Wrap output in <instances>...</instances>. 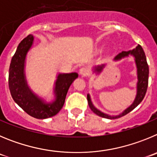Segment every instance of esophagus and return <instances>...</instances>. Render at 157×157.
Instances as JSON below:
<instances>
[{"label": "esophagus", "mask_w": 157, "mask_h": 157, "mask_svg": "<svg viewBox=\"0 0 157 157\" xmlns=\"http://www.w3.org/2000/svg\"><path fill=\"white\" fill-rule=\"evenodd\" d=\"M88 69L87 67H82V68L80 69L79 70V73H80V75H81L82 77H85L88 74Z\"/></svg>", "instance_id": "obj_1"}]
</instances>
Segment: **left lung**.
<instances>
[{"label":"left lung","mask_w":157,"mask_h":157,"mask_svg":"<svg viewBox=\"0 0 157 157\" xmlns=\"http://www.w3.org/2000/svg\"><path fill=\"white\" fill-rule=\"evenodd\" d=\"M129 55L133 56L135 59V63H136L137 66V73H138V83H137V94L135 97V99L134 102L128 107L127 109H125L122 113L117 116H109L108 114L103 113L101 111L95 108L93 105L92 102H91V98L89 94H87V102L90 109L92 110L93 112L95 114H97L99 117H103V118H107V119H117L119 117H123V116L126 115L128 113L134 109L135 107L138 106L140 104L141 101L143 100L144 97L145 95V93L147 91L148 87V82H149V66H148L147 61H146V57H145V52H144L143 49H142V46L138 44L135 48L133 50H130L128 52H122L121 53L117 55L114 60L117 61V60H121V59L125 57H128ZM105 66V65H101V66H98L94 67V72L96 73H101L103 67Z\"/></svg>","instance_id":"8db88e82"}]
</instances>
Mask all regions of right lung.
Segmentation results:
<instances>
[{
  "instance_id": "right-lung-1",
  "label": "right lung",
  "mask_w": 157,
  "mask_h": 157,
  "mask_svg": "<svg viewBox=\"0 0 157 157\" xmlns=\"http://www.w3.org/2000/svg\"><path fill=\"white\" fill-rule=\"evenodd\" d=\"M33 42V36L29 34L19 43L10 64L8 86L14 101L26 113L36 119H46L56 115L61 110L67 91L78 74L59 73L54 89L56 99L50 103L44 101L28 87L24 72L26 54Z\"/></svg>"
}]
</instances>
